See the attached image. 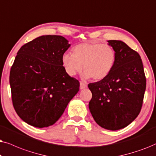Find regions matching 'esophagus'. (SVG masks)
<instances>
[{"mask_svg":"<svg viewBox=\"0 0 156 156\" xmlns=\"http://www.w3.org/2000/svg\"><path fill=\"white\" fill-rule=\"evenodd\" d=\"M87 88V83H83V82H80V90H82V89H84Z\"/></svg>","mask_w":156,"mask_h":156,"instance_id":"34e87169","label":"esophagus"}]
</instances>
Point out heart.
<instances>
[{
	"label": "heart",
	"instance_id": "1",
	"mask_svg": "<svg viewBox=\"0 0 156 156\" xmlns=\"http://www.w3.org/2000/svg\"><path fill=\"white\" fill-rule=\"evenodd\" d=\"M66 72L70 76L83 68L85 78L94 80L104 79L113 69L115 61V52L108 44L95 42L80 43L73 48V54L65 53L61 58Z\"/></svg>",
	"mask_w": 156,
	"mask_h": 156
}]
</instances>
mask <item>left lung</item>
I'll list each match as a JSON object with an SVG mask.
<instances>
[{"mask_svg":"<svg viewBox=\"0 0 156 156\" xmlns=\"http://www.w3.org/2000/svg\"><path fill=\"white\" fill-rule=\"evenodd\" d=\"M115 52L113 69L104 79L88 84L92 93L89 109L97 124L117 130L140 113L146 78L140 55L121 41H108Z\"/></svg>","mask_w":156,"mask_h":156,"instance_id":"8db88e82","label":"left lung"}]
</instances>
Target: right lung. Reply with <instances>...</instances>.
Returning <instances> with one entry per match:
<instances>
[{
	"mask_svg": "<svg viewBox=\"0 0 156 156\" xmlns=\"http://www.w3.org/2000/svg\"><path fill=\"white\" fill-rule=\"evenodd\" d=\"M70 46L64 37L48 35L18 51L10 72L12 101L18 116L29 125H53L79 90V81L62 64V55Z\"/></svg>",
	"mask_w": 156,
	"mask_h": 156,
	"instance_id": "right-lung-1",
	"label": "right lung"
}]
</instances>
